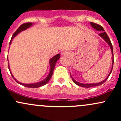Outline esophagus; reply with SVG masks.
<instances>
[{"mask_svg": "<svg viewBox=\"0 0 121 121\" xmlns=\"http://www.w3.org/2000/svg\"><path fill=\"white\" fill-rule=\"evenodd\" d=\"M67 54H66V53H65V52H63V53H62V55H63V56H65V55H66Z\"/></svg>", "mask_w": 121, "mask_h": 121, "instance_id": "obj_1", "label": "esophagus"}]
</instances>
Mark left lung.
Here are the masks:
<instances>
[{"label": "left lung", "instance_id": "left-lung-1", "mask_svg": "<svg viewBox=\"0 0 121 121\" xmlns=\"http://www.w3.org/2000/svg\"><path fill=\"white\" fill-rule=\"evenodd\" d=\"M90 24H91V26H92V27L94 29H95V30H97V31H101V32L99 34V36L101 37H102V39H103L106 42H107V43H108V44H109V47H110V48H111V50L112 54V68H111V69L110 72H109V74H108V76L107 77V78H106L104 80H103V81H101V82H98V83H93V84H82V83H80V82H77V81H75V80H74V79L73 78V77H72L71 75V78H72V80H73V82H74V83L76 84V85H78V86H82V87H85V88L94 87V86H98V85H102V84L104 83V82H105L106 81H107V79L108 78V77H109L110 74H111L112 70V68H113V47H112V43H111V42L110 39H109V37H108V36L107 34L105 32V31H104V29H103V27H102L101 26L99 25V24H96V23H92V22H90Z\"/></svg>", "mask_w": 121, "mask_h": 121}]
</instances>
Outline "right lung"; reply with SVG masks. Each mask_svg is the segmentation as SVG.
<instances>
[{"instance_id": "right-lung-1", "label": "right lung", "mask_w": 121, "mask_h": 121, "mask_svg": "<svg viewBox=\"0 0 121 121\" xmlns=\"http://www.w3.org/2000/svg\"><path fill=\"white\" fill-rule=\"evenodd\" d=\"M33 24L32 23H24V24H22V25L20 26L17 29L16 31L14 33L13 35L12 36V39H11L10 41L9 44H11V43H12V40L14 39V37H15V36H16L19 33H20L21 31H24V30H26V29H29V27H30L31 26H32ZM60 56V54H57V55H56L55 56H54L53 57H52V58H51L50 60V61H49L50 62V72H49V74H48V75H47V77L45 78L43 80L40 81V82H36V83L24 84V83H22V82H19V81H17L16 80L15 78H14V77H13V75H12V73H11L9 65V71H10V74H11V75H12V77L14 78V80H15V81H16V82H17L18 84H20V85H23V86H26V87H28V88H39V87H40V86H43V85H46V84H47V82H48V81H49L50 79L51 78L52 75H53V71H54V69L55 65H56V63H57V61L59 60Z\"/></svg>"}]
</instances>
